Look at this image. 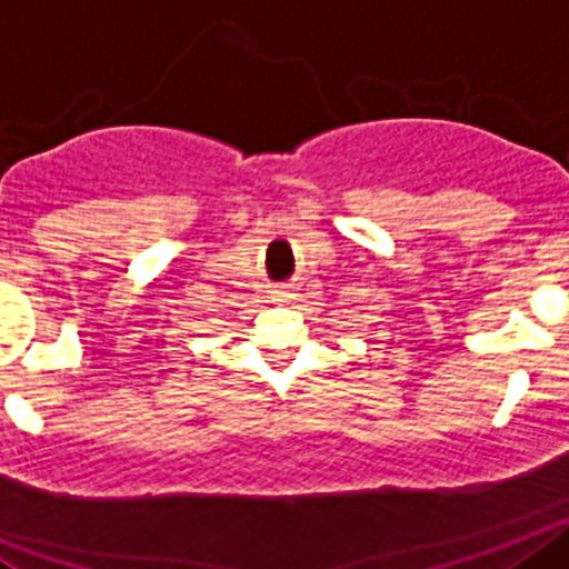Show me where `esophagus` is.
<instances>
[{"instance_id": "34e87169", "label": "esophagus", "mask_w": 569, "mask_h": 569, "mask_svg": "<svg viewBox=\"0 0 569 569\" xmlns=\"http://www.w3.org/2000/svg\"><path fill=\"white\" fill-rule=\"evenodd\" d=\"M271 298L278 300V303H289V300H291V291H283V289H280V291H274V295H271Z\"/></svg>"}]
</instances>
